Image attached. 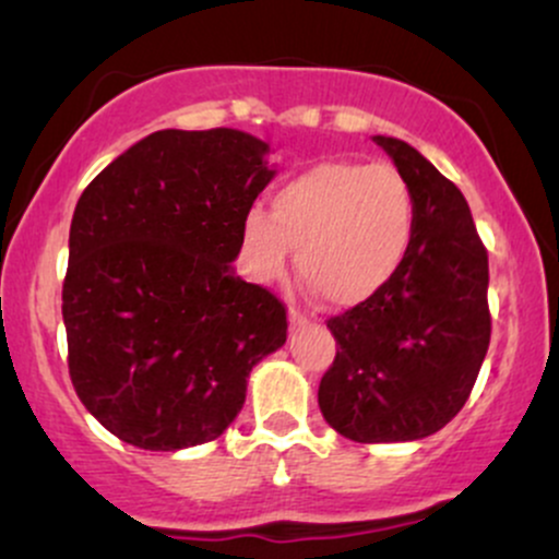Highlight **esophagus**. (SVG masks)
<instances>
[{
  "label": "esophagus",
  "instance_id": "esophagus-1",
  "mask_svg": "<svg viewBox=\"0 0 559 559\" xmlns=\"http://www.w3.org/2000/svg\"><path fill=\"white\" fill-rule=\"evenodd\" d=\"M288 323H292V329H297V325H307L310 323V316H305L299 307H288Z\"/></svg>",
  "mask_w": 559,
  "mask_h": 559
}]
</instances>
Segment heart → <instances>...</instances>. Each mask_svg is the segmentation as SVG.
<instances>
[{
	"label": "heart",
	"mask_w": 559,
	"mask_h": 559,
	"mask_svg": "<svg viewBox=\"0 0 559 559\" xmlns=\"http://www.w3.org/2000/svg\"><path fill=\"white\" fill-rule=\"evenodd\" d=\"M415 197L394 165L325 159L275 189L273 213L243 215L241 243L265 281L297 273L325 305L355 307L394 278L413 247Z\"/></svg>",
	"instance_id": "obj_1"
}]
</instances>
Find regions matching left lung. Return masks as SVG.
<instances>
[{
    "label": "left lung",
    "instance_id": "8db88e82",
    "mask_svg": "<svg viewBox=\"0 0 559 559\" xmlns=\"http://www.w3.org/2000/svg\"><path fill=\"white\" fill-rule=\"evenodd\" d=\"M415 197V236L376 297L329 320L318 404L360 444L426 439L463 409L491 338L489 254L463 191L407 141L373 136Z\"/></svg>",
    "mask_w": 559,
    "mask_h": 559
}]
</instances>
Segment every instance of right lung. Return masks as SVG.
<instances>
[{
    "instance_id": "1",
    "label": "right lung",
    "mask_w": 559,
    "mask_h": 559,
    "mask_svg": "<svg viewBox=\"0 0 559 559\" xmlns=\"http://www.w3.org/2000/svg\"><path fill=\"white\" fill-rule=\"evenodd\" d=\"M234 128L150 133L83 189L62 320L83 407L126 444L176 452L234 423L247 378L286 342V307L230 262L275 176Z\"/></svg>"
}]
</instances>
